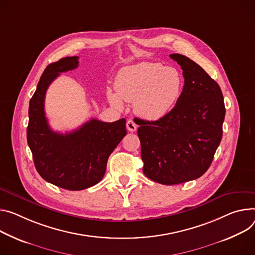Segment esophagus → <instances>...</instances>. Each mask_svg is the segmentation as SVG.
Instances as JSON below:
<instances>
[{"instance_id": "esophagus-1", "label": "esophagus", "mask_w": 255, "mask_h": 255, "mask_svg": "<svg viewBox=\"0 0 255 255\" xmlns=\"http://www.w3.org/2000/svg\"><path fill=\"white\" fill-rule=\"evenodd\" d=\"M126 126H127V129L130 132H135L136 129H137V126H136V124H135V122L133 120H128L127 123H126Z\"/></svg>"}]
</instances>
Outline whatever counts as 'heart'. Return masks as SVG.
Instances as JSON below:
<instances>
[{
  "mask_svg": "<svg viewBox=\"0 0 255 255\" xmlns=\"http://www.w3.org/2000/svg\"><path fill=\"white\" fill-rule=\"evenodd\" d=\"M183 78L177 69L159 63L143 62L123 68L115 81L114 91L107 90L109 102L117 108L123 101L133 102L135 113L149 121L163 119L178 102Z\"/></svg>",
  "mask_w": 255,
  "mask_h": 255,
  "instance_id": "heart-1",
  "label": "heart"
}]
</instances>
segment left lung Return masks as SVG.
<instances>
[{"label":"left lung","instance_id":"1","mask_svg":"<svg viewBox=\"0 0 255 255\" xmlns=\"http://www.w3.org/2000/svg\"><path fill=\"white\" fill-rule=\"evenodd\" d=\"M170 57L183 70L178 102L163 119H137L143 173L164 185L195 180L207 171L222 140L226 114L219 84L189 58Z\"/></svg>","mask_w":255,"mask_h":255}]
</instances>
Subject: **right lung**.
<instances>
[{"mask_svg": "<svg viewBox=\"0 0 255 255\" xmlns=\"http://www.w3.org/2000/svg\"><path fill=\"white\" fill-rule=\"evenodd\" d=\"M78 63L77 56L67 57L45 68L29 102L27 127V143L38 174L72 191L94 186L103 179L110 154L127 134L125 119L112 123L91 119L65 134L51 129L44 113L45 92L60 73L73 70Z\"/></svg>", "mask_w": 255, "mask_h": 255, "instance_id": "obj_1", "label": "right lung"}]
</instances>
